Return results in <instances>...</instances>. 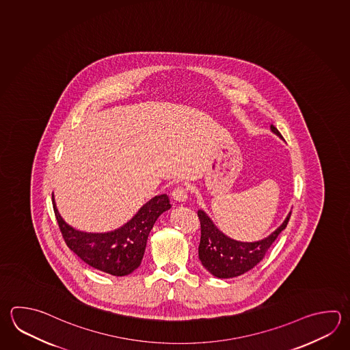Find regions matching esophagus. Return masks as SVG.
<instances>
[{"mask_svg":"<svg viewBox=\"0 0 350 350\" xmlns=\"http://www.w3.org/2000/svg\"><path fill=\"white\" fill-rule=\"evenodd\" d=\"M187 189L184 187V186H178L172 193V198L174 199V201H176V202H185L186 200H187Z\"/></svg>","mask_w":350,"mask_h":350,"instance_id":"obj_1","label":"esophagus"}]
</instances>
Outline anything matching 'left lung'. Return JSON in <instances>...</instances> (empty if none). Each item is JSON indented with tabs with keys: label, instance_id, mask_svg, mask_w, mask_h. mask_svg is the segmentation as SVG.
I'll list each match as a JSON object with an SVG mask.
<instances>
[{
	"label": "left lung",
	"instance_id": "left-lung-1",
	"mask_svg": "<svg viewBox=\"0 0 350 350\" xmlns=\"http://www.w3.org/2000/svg\"><path fill=\"white\" fill-rule=\"evenodd\" d=\"M271 131L283 139L277 128L271 125ZM291 213L267 237L254 242L233 240L221 232L213 219L204 210L198 211L201 224V239L199 245V258L202 266L217 278H233L246 273L263 260L278 234L287 227Z\"/></svg>",
	"mask_w": 350,
	"mask_h": 350
}]
</instances>
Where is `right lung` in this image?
<instances>
[{"mask_svg": "<svg viewBox=\"0 0 350 350\" xmlns=\"http://www.w3.org/2000/svg\"><path fill=\"white\" fill-rule=\"evenodd\" d=\"M53 210L67 246L90 267L111 275H128L142 263L148 236L155 221L172 205L166 193L142 206L123 226L109 232H85L68 225L58 213L55 195Z\"/></svg>", "mask_w": 350, "mask_h": 350, "instance_id": "add662e5", "label": "right lung"}]
</instances>
